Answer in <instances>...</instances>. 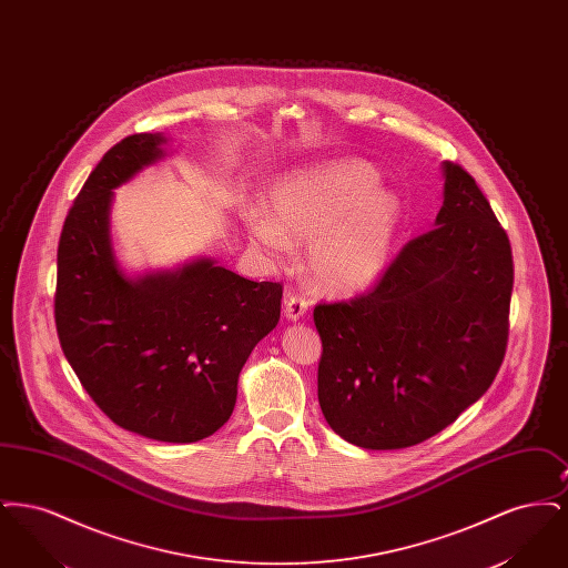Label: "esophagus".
Listing matches in <instances>:
<instances>
[{
    "label": "esophagus",
    "instance_id": "obj_1",
    "mask_svg": "<svg viewBox=\"0 0 568 568\" xmlns=\"http://www.w3.org/2000/svg\"><path fill=\"white\" fill-rule=\"evenodd\" d=\"M306 311H308L306 297L296 296V294H290V296L285 297V317L290 322L302 320L306 315Z\"/></svg>",
    "mask_w": 568,
    "mask_h": 568
}]
</instances>
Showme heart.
Returning <instances> with one entry per match:
<instances>
[{
    "instance_id": "heart-1",
    "label": "heart",
    "mask_w": 568,
    "mask_h": 568,
    "mask_svg": "<svg viewBox=\"0 0 568 568\" xmlns=\"http://www.w3.org/2000/svg\"><path fill=\"white\" fill-rule=\"evenodd\" d=\"M266 211H248L244 230L264 260L285 264L308 243L313 283L332 296H355L385 274L403 223L396 191L378 185L373 165L336 160L294 170L274 181Z\"/></svg>"
}]
</instances>
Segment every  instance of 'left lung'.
<instances>
[{
	"label": "left lung",
	"mask_w": 568,
	"mask_h": 568,
	"mask_svg": "<svg viewBox=\"0 0 568 568\" xmlns=\"http://www.w3.org/2000/svg\"><path fill=\"white\" fill-rule=\"evenodd\" d=\"M443 206L377 287L315 306L320 406L364 449H403L440 433L496 377L509 334L511 244L475 179L440 163Z\"/></svg>",
	"instance_id": "8db88e82"
}]
</instances>
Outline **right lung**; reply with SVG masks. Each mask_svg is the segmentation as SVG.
<instances>
[{"label":"right lung","instance_id":"right-lung-1","mask_svg":"<svg viewBox=\"0 0 568 568\" xmlns=\"http://www.w3.org/2000/svg\"><path fill=\"white\" fill-rule=\"evenodd\" d=\"M128 135L89 174L57 248L54 324L82 387L110 419L162 443H195L232 415L239 377L281 317L283 287L211 257L128 272L110 234L114 190L172 155Z\"/></svg>","mask_w":568,"mask_h":568}]
</instances>
